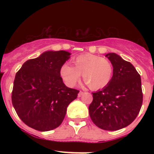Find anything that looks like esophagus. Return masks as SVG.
Returning <instances> with one entry per match:
<instances>
[{
  "label": "esophagus",
  "instance_id": "esophagus-1",
  "mask_svg": "<svg viewBox=\"0 0 154 154\" xmlns=\"http://www.w3.org/2000/svg\"><path fill=\"white\" fill-rule=\"evenodd\" d=\"M83 91H80V92L78 93V95H77V96H78V97H81L82 95H83Z\"/></svg>",
  "mask_w": 154,
  "mask_h": 154
}]
</instances>
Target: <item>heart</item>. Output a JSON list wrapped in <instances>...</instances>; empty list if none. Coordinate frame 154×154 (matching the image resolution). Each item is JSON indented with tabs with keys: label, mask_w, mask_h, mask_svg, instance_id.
I'll use <instances>...</instances> for the list:
<instances>
[{
	"label": "heart",
	"mask_w": 154,
	"mask_h": 154,
	"mask_svg": "<svg viewBox=\"0 0 154 154\" xmlns=\"http://www.w3.org/2000/svg\"><path fill=\"white\" fill-rule=\"evenodd\" d=\"M72 63L74 67L64 64L60 70V76L68 86H75L80 80V74L92 90L105 88L111 82L113 66L107 59L94 54H85L73 59Z\"/></svg>",
	"instance_id": "heart-1"
}]
</instances>
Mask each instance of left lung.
<instances>
[{
  "label": "left lung",
  "mask_w": 154,
  "mask_h": 154,
  "mask_svg": "<svg viewBox=\"0 0 154 154\" xmlns=\"http://www.w3.org/2000/svg\"><path fill=\"white\" fill-rule=\"evenodd\" d=\"M106 57L112 64V78L106 87L92 93L88 111L97 127L113 131L126 127L136 119L143 94L141 77L134 66L115 53Z\"/></svg>",
  "instance_id": "left-lung-1"
}]
</instances>
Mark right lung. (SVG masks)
<instances>
[{
  "instance_id": "right-lung-1",
  "label": "right lung",
  "mask_w": 154,
  "mask_h": 154,
  "mask_svg": "<svg viewBox=\"0 0 154 154\" xmlns=\"http://www.w3.org/2000/svg\"><path fill=\"white\" fill-rule=\"evenodd\" d=\"M65 51H45L27 60L16 73L12 102L18 117L38 131H49L62 124L67 107L78 90L68 88L60 77L61 66L70 58Z\"/></svg>"
}]
</instances>
